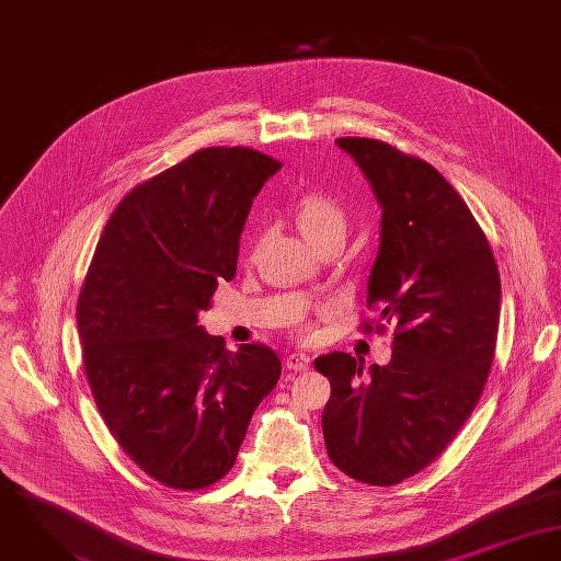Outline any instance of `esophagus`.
I'll return each instance as SVG.
<instances>
[{
  "label": "esophagus",
  "instance_id": "obj_1",
  "mask_svg": "<svg viewBox=\"0 0 561 561\" xmlns=\"http://www.w3.org/2000/svg\"><path fill=\"white\" fill-rule=\"evenodd\" d=\"M310 357H308L306 353H293V355L286 357V368H288V370L306 373V370H310Z\"/></svg>",
  "mask_w": 561,
  "mask_h": 561
}]
</instances>
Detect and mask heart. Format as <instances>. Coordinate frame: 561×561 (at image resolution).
I'll use <instances>...</instances> for the list:
<instances>
[{
    "label": "heart",
    "mask_w": 561,
    "mask_h": 561,
    "mask_svg": "<svg viewBox=\"0 0 561 561\" xmlns=\"http://www.w3.org/2000/svg\"><path fill=\"white\" fill-rule=\"evenodd\" d=\"M297 219L310 243L333 230L346 228V215L342 206L322 191H310L297 202Z\"/></svg>",
    "instance_id": "1"
}]
</instances>
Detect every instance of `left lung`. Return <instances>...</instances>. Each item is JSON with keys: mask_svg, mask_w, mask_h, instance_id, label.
Returning a JSON list of instances; mask_svg holds the SVG:
<instances>
[{"mask_svg": "<svg viewBox=\"0 0 561 561\" xmlns=\"http://www.w3.org/2000/svg\"><path fill=\"white\" fill-rule=\"evenodd\" d=\"M335 144L382 210L368 306L396 333L391 362L368 373L348 353L313 362L331 382L322 435L346 476L391 486L426 469L473 413L495 355L501 282L482 228L433 165L378 139Z\"/></svg>", "mask_w": 561, "mask_h": 561, "instance_id": "8db88e82", "label": "left lung"}]
</instances>
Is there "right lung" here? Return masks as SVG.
<instances>
[{"label":"right lung","mask_w":561,"mask_h":561,"mask_svg":"<svg viewBox=\"0 0 561 561\" xmlns=\"http://www.w3.org/2000/svg\"><path fill=\"white\" fill-rule=\"evenodd\" d=\"M279 170L251 148L197 150L126 195L88 268L77 327L90 389L130 460L170 489L221 480L279 380L273 348L232 353L197 324Z\"/></svg>","instance_id":"1"}]
</instances>
